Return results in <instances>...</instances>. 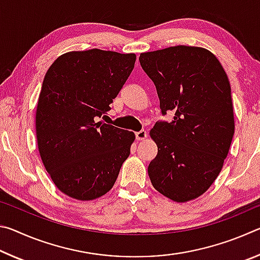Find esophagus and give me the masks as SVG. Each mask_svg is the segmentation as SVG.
<instances>
[{
	"label": "esophagus",
	"mask_w": 260,
	"mask_h": 260,
	"mask_svg": "<svg viewBox=\"0 0 260 260\" xmlns=\"http://www.w3.org/2000/svg\"><path fill=\"white\" fill-rule=\"evenodd\" d=\"M147 132L144 131V129H141V131H139V132H136L135 133V138H136V140L138 141H142V140H144L147 138Z\"/></svg>",
	"instance_id": "34e87169"
}]
</instances>
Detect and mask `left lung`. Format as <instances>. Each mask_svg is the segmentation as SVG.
I'll return each instance as SVG.
<instances>
[{
  "instance_id": "obj_1",
  "label": "left lung",
  "mask_w": 260,
  "mask_h": 260,
  "mask_svg": "<svg viewBox=\"0 0 260 260\" xmlns=\"http://www.w3.org/2000/svg\"><path fill=\"white\" fill-rule=\"evenodd\" d=\"M143 71L155 83L162 116L150 136L158 147L148 174L153 188L175 202L201 196L222 169L234 135L231 85L212 52L177 46L143 52Z\"/></svg>"
}]
</instances>
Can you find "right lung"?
Returning <instances> with one entry per match:
<instances>
[{
    "mask_svg": "<svg viewBox=\"0 0 260 260\" xmlns=\"http://www.w3.org/2000/svg\"><path fill=\"white\" fill-rule=\"evenodd\" d=\"M135 54L90 49L59 56L42 82L35 116L39 152L61 192L91 201L113 187L133 132L100 120L133 71Z\"/></svg>",
    "mask_w": 260,
    "mask_h": 260,
    "instance_id": "1",
    "label": "right lung"
}]
</instances>
